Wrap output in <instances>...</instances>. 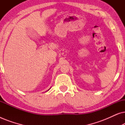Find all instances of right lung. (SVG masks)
Masks as SVG:
<instances>
[{"label": "right lung", "mask_w": 125, "mask_h": 125, "mask_svg": "<svg viewBox=\"0 0 125 125\" xmlns=\"http://www.w3.org/2000/svg\"><path fill=\"white\" fill-rule=\"evenodd\" d=\"M47 90V91H48V90Z\"/></svg>", "instance_id": "right-lung-1"}]
</instances>
